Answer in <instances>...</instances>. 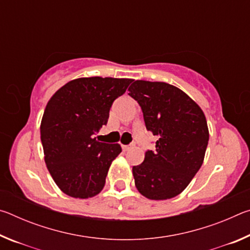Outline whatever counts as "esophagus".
<instances>
[{
	"label": "esophagus",
	"mask_w": 250,
	"mask_h": 250,
	"mask_svg": "<svg viewBox=\"0 0 250 250\" xmlns=\"http://www.w3.org/2000/svg\"><path fill=\"white\" fill-rule=\"evenodd\" d=\"M131 147V146H122V150L124 151H128Z\"/></svg>",
	"instance_id": "1"
}]
</instances>
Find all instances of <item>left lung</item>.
<instances>
[{"mask_svg":"<svg viewBox=\"0 0 250 250\" xmlns=\"http://www.w3.org/2000/svg\"><path fill=\"white\" fill-rule=\"evenodd\" d=\"M128 90L140 104L146 130L159 138L155 150L132 167L135 186L149 200L179 195L204 161L209 138L204 112L170 83L135 80Z\"/></svg>","mask_w":250,"mask_h":250,"instance_id":"8db88e82","label":"left lung"}]
</instances>
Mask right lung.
<instances>
[{
    "instance_id": "1",
    "label": "right lung",
    "mask_w": 250,
    "mask_h": 250,
    "mask_svg": "<svg viewBox=\"0 0 250 250\" xmlns=\"http://www.w3.org/2000/svg\"><path fill=\"white\" fill-rule=\"evenodd\" d=\"M131 83L128 78H78L67 83L48 101L41 124L45 163L67 195L89 198L104 188L121 146L99 142L95 135L107 125L113 101Z\"/></svg>"
}]
</instances>
